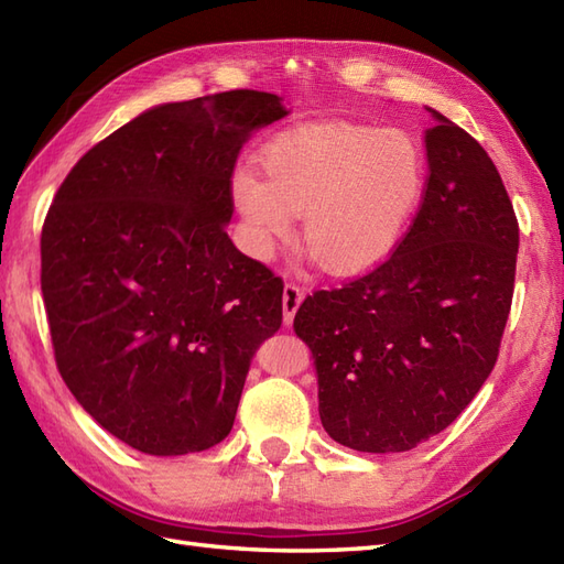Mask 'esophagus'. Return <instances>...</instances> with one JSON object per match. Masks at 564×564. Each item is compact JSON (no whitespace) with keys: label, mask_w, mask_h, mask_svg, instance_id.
I'll use <instances>...</instances> for the list:
<instances>
[{"label":"esophagus","mask_w":564,"mask_h":564,"mask_svg":"<svg viewBox=\"0 0 564 564\" xmlns=\"http://www.w3.org/2000/svg\"><path fill=\"white\" fill-rule=\"evenodd\" d=\"M303 297H305V293L300 291V285L285 283V288H283V322L285 324L293 322L300 303H303Z\"/></svg>","instance_id":"34e87169"}]
</instances>
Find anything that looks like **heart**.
Listing matches in <instances>:
<instances>
[{"label":"heart","instance_id":"1","mask_svg":"<svg viewBox=\"0 0 564 564\" xmlns=\"http://www.w3.org/2000/svg\"><path fill=\"white\" fill-rule=\"evenodd\" d=\"M261 177L238 167L230 196L250 257L269 261L303 214V242L332 276H358L397 250L427 185L423 147L403 129L324 122L261 151Z\"/></svg>","mask_w":564,"mask_h":564}]
</instances>
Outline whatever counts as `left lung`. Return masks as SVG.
<instances>
[{
  "mask_svg": "<svg viewBox=\"0 0 564 564\" xmlns=\"http://www.w3.org/2000/svg\"><path fill=\"white\" fill-rule=\"evenodd\" d=\"M427 187L384 264L300 305L329 437L370 454L440 435L495 368L512 307L519 223L480 143L427 108Z\"/></svg>",
  "mask_w": 564,
  "mask_h": 564,
  "instance_id": "1",
  "label": "left lung"
}]
</instances>
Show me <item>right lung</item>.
I'll list each match as a JSON object with an SVG mask.
<instances>
[{
    "label": "right lung",
    "mask_w": 564,
    "mask_h": 564,
    "mask_svg": "<svg viewBox=\"0 0 564 564\" xmlns=\"http://www.w3.org/2000/svg\"><path fill=\"white\" fill-rule=\"evenodd\" d=\"M283 98L226 90L163 102L96 143L52 202L41 288L64 384L151 456L228 437L283 281L228 238L230 177Z\"/></svg>",
    "instance_id": "1"
}]
</instances>
